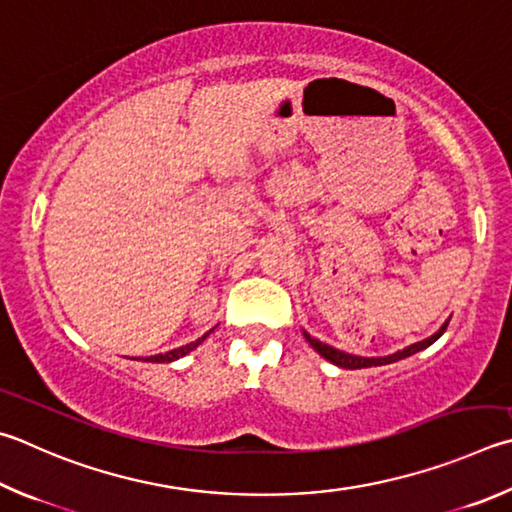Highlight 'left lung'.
Returning <instances> with one entry per match:
<instances>
[{
	"label": "left lung",
	"mask_w": 512,
	"mask_h": 512,
	"mask_svg": "<svg viewBox=\"0 0 512 512\" xmlns=\"http://www.w3.org/2000/svg\"><path fill=\"white\" fill-rule=\"evenodd\" d=\"M448 322H450V320H445V322L441 324V329L436 331V333H432L430 338H425V340H421V342H414V345L405 347V349H401V351H396V353H392V356H378V358L353 356V353L340 351V349H336V347H329L327 342H320L318 338H311L309 333H306L304 329H302V336L306 338V342H309V345H311L315 351L320 353V356H322L324 360L333 362V365H336V367H342V369H365V367L389 365V362H398V360H403V358H410V356H414V353L427 349V347L434 345V342L443 336V331L448 329Z\"/></svg>",
	"instance_id": "left-lung-1"
}]
</instances>
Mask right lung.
<instances>
[{"label":"right lung","instance_id":"right-lung-1","mask_svg":"<svg viewBox=\"0 0 512 512\" xmlns=\"http://www.w3.org/2000/svg\"><path fill=\"white\" fill-rule=\"evenodd\" d=\"M210 333H212V329H210L208 333H203L201 338L190 342V345H183V347H179V349H172V351H165V353H156V356L145 358L143 362H174V360H179V358H183V356H188L190 351L197 349V347L201 345V342L210 336Z\"/></svg>","mask_w":512,"mask_h":512}]
</instances>
